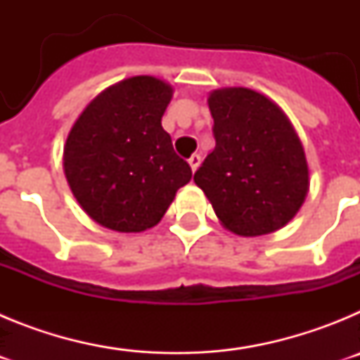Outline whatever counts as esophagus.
<instances>
[{
    "instance_id": "obj_1",
    "label": "esophagus",
    "mask_w": 360,
    "mask_h": 360,
    "mask_svg": "<svg viewBox=\"0 0 360 360\" xmlns=\"http://www.w3.org/2000/svg\"><path fill=\"white\" fill-rule=\"evenodd\" d=\"M200 162H202V158H200V155H193V157L189 158V165H191V171L195 173L196 169H198Z\"/></svg>"
}]
</instances>
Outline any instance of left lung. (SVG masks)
I'll use <instances>...</instances> for the list:
<instances>
[{"label":"left lung","mask_w":360,"mask_h":360,"mask_svg":"<svg viewBox=\"0 0 360 360\" xmlns=\"http://www.w3.org/2000/svg\"><path fill=\"white\" fill-rule=\"evenodd\" d=\"M216 146L195 173L219 224L238 236L279 231L308 195L310 171L290 119L266 95L243 86L209 94Z\"/></svg>","instance_id":"left-lung-1"}]
</instances>
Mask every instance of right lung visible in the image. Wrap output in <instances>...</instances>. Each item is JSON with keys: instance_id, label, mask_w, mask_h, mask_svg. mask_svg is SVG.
Returning a JSON list of instances; mask_svg holds the SVG:
<instances>
[{"instance_id": "obj_1", "label": "right lung", "mask_w": 360, "mask_h": 360, "mask_svg": "<svg viewBox=\"0 0 360 360\" xmlns=\"http://www.w3.org/2000/svg\"><path fill=\"white\" fill-rule=\"evenodd\" d=\"M173 91L153 75L124 79L101 91L73 122L63 169L95 224L115 232L148 231L193 176L162 128Z\"/></svg>"}]
</instances>
